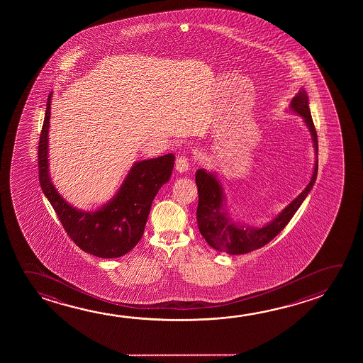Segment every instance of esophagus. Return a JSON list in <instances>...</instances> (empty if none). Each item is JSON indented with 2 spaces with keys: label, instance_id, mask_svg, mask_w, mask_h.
Wrapping results in <instances>:
<instances>
[{
  "label": "esophagus",
  "instance_id": "1",
  "mask_svg": "<svg viewBox=\"0 0 363 363\" xmlns=\"http://www.w3.org/2000/svg\"><path fill=\"white\" fill-rule=\"evenodd\" d=\"M176 169H177L179 173L187 172V171L190 169V161H189V158H187L186 155H181V157L177 158V161H176Z\"/></svg>",
  "mask_w": 363,
  "mask_h": 363
}]
</instances>
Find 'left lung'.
<instances>
[{
	"instance_id": "1",
	"label": "left lung",
	"mask_w": 363,
	"mask_h": 363,
	"mask_svg": "<svg viewBox=\"0 0 363 363\" xmlns=\"http://www.w3.org/2000/svg\"><path fill=\"white\" fill-rule=\"evenodd\" d=\"M294 113L303 118L305 124L311 133L315 153H318V135L315 130L313 118L310 113L309 97L305 89L298 91L290 105ZM318 174V160L315 161L314 172L309 184L298 196L289 203L276 218L261 226H250L239 224L229 218L224 208V191L216 174L206 172L205 169H197L196 184L199 190L197 205V225L202 237L210 247L229 255H244L252 250L262 248L284 230L294 214L296 213L303 200L313 189Z\"/></svg>"
}]
</instances>
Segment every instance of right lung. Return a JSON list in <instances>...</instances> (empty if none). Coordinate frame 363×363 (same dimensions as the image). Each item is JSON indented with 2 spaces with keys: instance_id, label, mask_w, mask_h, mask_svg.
Instances as JSON below:
<instances>
[{
  "instance_id": "right-lung-1",
  "label": "right lung",
  "mask_w": 363,
  "mask_h": 363,
  "mask_svg": "<svg viewBox=\"0 0 363 363\" xmlns=\"http://www.w3.org/2000/svg\"><path fill=\"white\" fill-rule=\"evenodd\" d=\"M52 92L39 139L38 163L43 192L52 203L69 238L81 250L100 258H116L130 252L143 235L152 202L171 177L174 155L135 162L115 196L97 211L73 208L55 190L49 176L48 133Z\"/></svg>"
}]
</instances>
